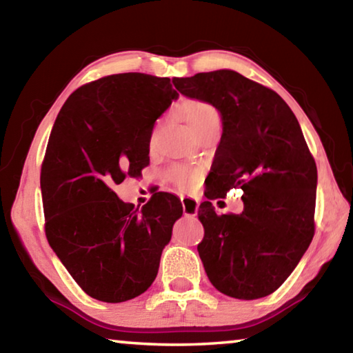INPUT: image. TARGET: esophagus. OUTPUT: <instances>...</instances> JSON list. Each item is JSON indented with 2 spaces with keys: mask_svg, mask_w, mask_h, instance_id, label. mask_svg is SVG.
Masks as SVG:
<instances>
[{
  "mask_svg": "<svg viewBox=\"0 0 353 353\" xmlns=\"http://www.w3.org/2000/svg\"><path fill=\"white\" fill-rule=\"evenodd\" d=\"M181 201H182V208H183L185 216H196V213H198V207H199L198 199L191 198V196H181Z\"/></svg>",
  "mask_w": 353,
  "mask_h": 353,
  "instance_id": "1",
  "label": "esophagus"
}]
</instances>
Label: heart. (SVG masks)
<instances>
[{"mask_svg": "<svg viewBox=\"0 0 353 353\" xmlns=\"http://www.w3.org/2000/svg\"><path fill=\"white\" fill-rule=\"evenodd\" d=\"M185 118H187L191 129L198 130L208 121H212V119H219V113L210 104L202 103V101H191V103L185 104ZM171 177L179 185H185L190 182L191 171L183 168V166H176L171 171Z\"/></svg>", "mask_w": 353, "mask_h": 353, "instance_id": "heart-1", "label": "heart"}]
</instances>
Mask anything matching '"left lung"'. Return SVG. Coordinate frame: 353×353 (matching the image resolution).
Returning <instances> with one entry per match:
<instances>
[{"label":"left lung","instance_id":"8db88e82","mask_svg":"<svg viewBox=\"0 0 353 353\" xmlns=\"http://www.w3.org/2000/svg\"><path fill=\"white\" fill-rule=\"evenodd\" d=\"M188 98L216 107L223 135L198 210V252L212 285L235 299L265 297L294 271L314 235L318 170L297 118L279 94L232 70L174 77ZM243 190L240 215L210 200Z\"/></svg>","mask_w":353,"mask_h":353}]
</instances>
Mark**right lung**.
<instances>
[{"mask_svg":"<svg viewBox=\"0 0 353 353\" xmlns=\"http://www.w3.org/2000/svg\"><path fill=\"white\" fill-rule=\"evenodd\" d=\"M168 77L121 73L77 88L59 112L40 172L45 234L76 283L118 303L159 272L181 201L152 194L141 210L113 187L149 165L155 119L177 99Z\"/></svg>","mask_w":353,"mask_h":353,"instance_id":"add662e5","label":"right lung"}]
</instances>
